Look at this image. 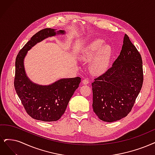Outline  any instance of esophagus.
<instances>
[{"mask_svg": "<svg viewBox=\"0 0 155 155\" xmlns=\"http://www.w3.org/2000/svg\"><path fill=\"white\" fill-rule=\"evenodd\" d=\"M89 80H88V79H86V78L84 79L83 81H82V84H85V85H87V84H89Z\"/></svg>", "mask_w": 155, "mask_h": 155, "instance_id": "1", "label": "esophagus"}]
</instances>
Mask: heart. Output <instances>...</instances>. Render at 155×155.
Returning a JSON list of instances; mask_svg holds the SVG:
<instances>
[{
	"instance_id": "b5f03b06",
	"label": "heart",
	"mask_w": 155,
	"mask_h": 155,
	"mask_svg": "<svg viewBox=\"0 0 155 155\" xmlns=\"http://www.w3.org/2000/svg\"><path fill=\"white\" fill-rule=\"evenodd\" d=\"M104 40L96 39L83 48L81 54V59L91 62V70L93 73L100 74L105 73L108 68L112 55V50L110 45H104Z\"/></svg>"
}]
</instances>
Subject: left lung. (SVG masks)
<instances>
[{
    "label": "left lung",
    "mask_w": 155,
    "mask_h": 155,
    "mask_svg": "<svg viewBox=\"0 0 155 155\" xmlns=\"http://www.w3.org/2000/svg\"><path fill=\"white\" fill-rule=\"evenodd\" d=\"M143 84L140 54L125 34L119 55L112 66L92 83L94 113L105 122L127 116Z\"/></svg>",
    "instance_id": "1"
}]
</instances>
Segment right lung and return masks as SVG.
Returning <instances> with one entry per match:
<instances>
[{"mask_svg": "<svg viewBox=\"0 0 155 155\" xmlns=\"http://www.w3.org/2000/svg\"><path fill=\"white\" fill-rule=\"evenodd\" d=\"M59 34H65V31L50 28L39 31L20 50L16 58L14 81L16 92L27 113L39 121L59 120L81 81L80 77L61 78L51 84L42 85L34 83L27 76L24 59L27 51L45 39Z\"/></svg>", "mask_w": 155, "mask_h": 155, "instance_id": "1", "label": "right lung"}]
</instances>
